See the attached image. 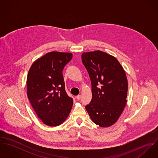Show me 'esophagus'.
<instances>
[{"label": "esophagus", "instance_id": "34e87169", "mask_svg": "<svg viewBox=\"0 0 158 158\" xmlns=\"http://www.w3.org/2000/svg\"><path fill=\"white\" fill-rule=\"evenodd\" d=\"M76 98H77V100H80V98H81V95H77V96L76 97Z\"/></svg>", "mask_w": 158, "mask_h": 158}]
</instances>
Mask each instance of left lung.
<instances>
[{"label":"left lung","mask_w":158,"mask_h":158,"mask_svg":"<svg viewBox=\"0 0 158 158\" xmlns=\"http://www.w3.org/2000/svg\"><path fill=\"white\" fill-rule=\"evenodd\" d=\"M81 59L92 85V100L85 108L94 123L110 127L117 122L127 102L125 70L114 56L100 50L83 53Z\"/></svg>","instance_id":"left-lung-1"}]
</instances>
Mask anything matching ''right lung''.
Instances as JSON below:
<instances>
[{
	"label": "right lung",
	"mask_w": 158,
	"mask_h": 158,
	"mask_svg": "<svg viewBox=\"0 0 158 158\" xmlns=\"http://www.w3.org/2000/svg\"><path fill=\"white\" fill-rule=\"evenodd\" d=\"M72 58L71 53L49 52L35 61L28 71V100L38 117L48 126L63 123L72 108L73 101L66 92L63 75Z\"/></svg>",
	"instance_id": "right-lung-1"
}]
</instances>
